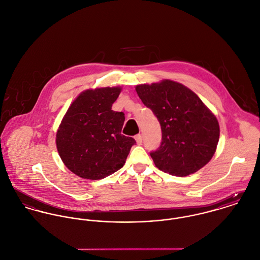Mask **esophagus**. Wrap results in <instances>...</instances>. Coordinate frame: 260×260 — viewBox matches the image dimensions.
<instances>
[{
  "instance_id": "obj_1",
  "label": "esophagus",
  "mask_w": 260,
  "mask_h": 260,
  "mask_svg": "<svg viewBox=\"0 0 260 260\" xmlns=\"http://www.w3.org/2000/svg\"><path fill=\"white\" fill-rule=\"evenodd\" d=\"M136 141H137V144H139V145L143 144V137H142V135H137L136 136Z\"/></svg>"
}]
</instances>
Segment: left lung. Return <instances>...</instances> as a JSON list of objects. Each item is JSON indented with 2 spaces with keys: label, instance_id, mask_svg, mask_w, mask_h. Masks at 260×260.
I'll list each match as a JSON object with an SVG mask.
<instances>
[{
  "label": "left lung",
  "instance_id": "1",
  "mask_svg": "<svg viewBox=\"0 0 260 260\" xmlns=\"http://www.w3.org/2000/svg\"><path fill=\"white\" fill-rule=\"evenodd\" d=\"M136 90L161 127V144L150 152L155 167L172 175L197 173L213 156L219 140L215 116L188 87L164 80Z\"/></svg>",
  "mask_w": 260,
  "mask_h": 260
}]
</instances>
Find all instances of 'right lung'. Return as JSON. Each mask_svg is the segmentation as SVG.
Returning a JSON list of instances; mask_svg holds the SVG:
<instances>
[{
    "mask_svg": "<svg viewBox=\"0 0 260 260\" xmlns=\"http://www.w3.org/2000/svg\"><path fill=\"white\" fill-rule=\"evenodd\" d=\"M120 87L80 93L57 132V148L64 166L87 179H101L121 169L135 139L121 135L124 114L112 110Z\"/></svg>",
    "mask_w": 260,
    "mask_h": 260,
    "instance_id": "right-lung-1",
    "label": "right lung"
}]
</instances>
